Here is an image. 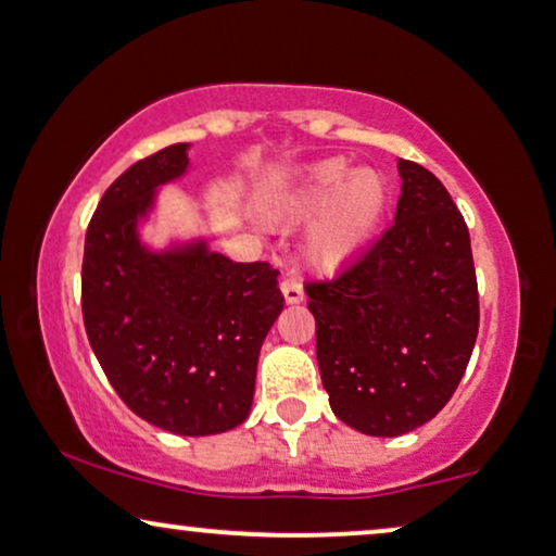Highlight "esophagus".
Masks as SVG:
<instances>
[{
    "label": "esophagus",
    "mask_w": 556,
    "mask_h": 556,
    "mask_svg": "<svg viewBox=\"0 0 556 556\" xmlns=\"http://www.w3.org/2000/svg\"><path fill=\"white\" fill-rule=\"evenodd\" d=\"M280 293H283L286 304H301V301H304V286H301L299 278H283Z\"/></svg>",
    "instance_id": "esophagus-1"
}]
</instances>
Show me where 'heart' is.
<instances>
[{"instance_id": "heart-1", "label": "heart", "mask_w": 556, "mask_h": 556, "mask_svg": "<svg viewBox=\"0 0 556 556\" xmlns=\"http://www.w3.org/2000/svg\"><path fill=\"white\" fill-rule=\"evenodd\" d=\"M388 206V184L375 170H352L342 157H324L283 186L268 204L276 225L312 222L306 257L316 270L340 273L378 235Z\"/></svg>"}]
</instances>
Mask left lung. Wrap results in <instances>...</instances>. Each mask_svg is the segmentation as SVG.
Listing matches in <instances>:
<instances>
[{"instance_id":"obj_1","label":"left lung","mask_w":556,"mask_h":556,"mask_svg":"<svg viewBox=\"0 0 556 556\" xmlns=\"http://www.w3.org/2000/svg\"><path fill=\"white\" fill-rule=\"evenodd\" d=\"M395 222L331 280H308L316 363L337 419L401 437L457 391L480 327L465 216L434 173L399 161Z\"/></svg>"}]
</instances>
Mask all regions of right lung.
Here are the masks:
<instances>
[{"mask_svg":"<svg viewBox=\"0 0 556 556\" xmlns=\"http://www.w3.org/2000/svg\"><path fill=\"white\" fill-rule=\"evenodd\" d=\"M186 153V142L157 150L104 191L86 229L81 312L106 380L140 419L208 437L248 419L283 295L268 263H232L204 242L142 248L137 219L157 186L184 176Z\"/></svg>","mask_w":556,"mask_h":556,"instance_id":"obj_1","label":"right lung"}]
</instances>
